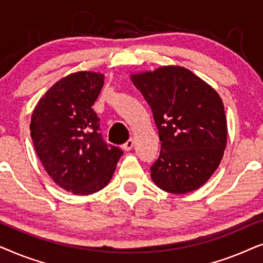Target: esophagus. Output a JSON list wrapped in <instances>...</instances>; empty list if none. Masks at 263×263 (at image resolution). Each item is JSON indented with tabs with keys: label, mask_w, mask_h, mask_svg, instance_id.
I'll list each match as a JSON object with an SVG mask.
<instances>
[{
	"label": "esophagus",
	"mask_w": 263,
	"mask_h": 263,
	"mask_svg": "<svg viewBox=\"0 0 263 263\" xmlns=\"http://www.w3.org/2000/svg\"><path fill=\"white\" fill-rule=\"evenodd\" d=\"M133 146H134V140L129 139L128 141L123 145V149L124 151H130L133 148Z\"/></svg>",
	"instance_id": "34e87169"
}]
</instances>
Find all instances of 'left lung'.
Instances as JSON below:
<instances>
[{
    "mask_svg": "<svg viewBox=\"0 0 263 263\" xmlns=\"http://www.w3.org/2000/svg\"><path fill=\"white\" fill-rule=\"evenodd\" d=\"M130 80L152 109L161 141L151 166L154 184L171 194L197 190L218 168L228 143L220 96L181 66L132 73Z\"/></svg>",
    "mask_w": 263,
    "mask_h": 263,
    "instance_id": "obj_1",
    "label": "left lung"
}]
</instances>
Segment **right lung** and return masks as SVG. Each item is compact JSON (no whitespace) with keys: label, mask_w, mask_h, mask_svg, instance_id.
<instances>
[{"label":"right lung","mask_w":263,"mask_h":263,"mask_svg":"<svg viewBox=\"0 0 263 263\" xmlns=\"http://www.w3.org/2000/svg\"><path fill=\"white\" fill-rule=\"evenodd\" d=\"M104 74L77 71L60 79L39 99L30 130L35 153L53 182L74 195H89L109 184L122 151L107 147L92 105Z\"/></svg>","instance_id":"1"}]
</instances>
